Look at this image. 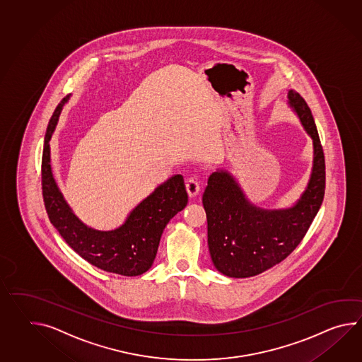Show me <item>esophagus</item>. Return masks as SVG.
<instances>
[{"label": "esophagus", "instance_id": "34e87169", "mask_svg": "<svg viewBox=\"0 0 362 362\" xmlns=\"http://www.w3.org/2000/svg\"><path fill=\"white\" fill-rule=\"evenodd\" d=\"M185 185H187V192L189 194V197H194L197 193L200 192V183L194 177H189Z\"/></svg>", "mask_w": 362, "mask_h": 362}]
</instances>
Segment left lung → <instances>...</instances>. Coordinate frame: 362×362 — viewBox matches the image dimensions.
<instances>
[{
	"label": "left lung",
	"instance_id": "obj_1",
	"mask_svg": "<svg viewBox=\"0 0 362 362\" xmlns=\"http://www.w3.org/2000/svg\"><path fill=\"white\" fill-rule=\"evenodd\" d=\"M288 104L313 140V166L305 191L292 206L264 209L252 204L227 170L214 171L202 194L210 257L219 273L250 278L281 262L305 236L325 196V156L305 100L289 89Z\"/></svg>",
	"mask_w": 362,
	"mask_h": 362
}]
</instances>
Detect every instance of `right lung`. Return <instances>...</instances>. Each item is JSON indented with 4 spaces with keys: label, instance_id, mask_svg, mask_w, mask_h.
Returning <instances> with one entry per match:
<instances>
[{
    "label": "right lung",
    "instance_id": "obj_1",
    "mask_svg": "<svg viewBox=\"0 0 362 362\" xmlns=\"http://www.w3.org/2000/svg\"><path fill=\"white\" fill-rule=\"evenodd\" d=\"M70 96L64 97L53 112L44 140L41 161L42 197L50 223L64 241L90 265L107 273L136 276L148 272L157 255L162 233L170 219L188 202L185 179L177 174L158 185L129 211L124 223L101 231L83 223L64 200L53 177L49 141L61 112Z\"/></svg>",
    "mask_w": 362,
    "mask_h": 362
}]
</instances>
